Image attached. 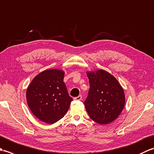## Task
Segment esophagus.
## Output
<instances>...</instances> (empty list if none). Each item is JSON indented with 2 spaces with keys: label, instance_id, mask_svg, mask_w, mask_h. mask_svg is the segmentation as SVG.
<instances>
[{
  "label": "esophagus",
  "instance_id": "1",
  "mask_svg": "<svg viewBox=\"0 0 154 154\" xmlns=\"http://www.w3.org/2000/svg\"><path fill=\"white\" fill-rule=\"evenodd\" d=\"M74 100H82V96L79 95V96L77 97H75V98H74Z\"/></svg>",
  "mask_w": 154,
  "mask_h": 154
}]
</instances>
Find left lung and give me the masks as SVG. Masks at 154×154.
Here are the masks:
<instances>
[{
  "instance_id": "obj_1",
  "label": "left lung",
  "mask_w": 154,
  "mask_h": 154,
  "mask_svg": "<svg viewBox=\"0 0 154 154\" xmlns=\"http://www.w3.org/2000/svg\"><path fill=\"white\" fill-rule=\"evenodd\" d=\"M90 89L85 101L89 116L99 124H107L115 120L125 104L123 88L109 72L103 69L87 71Z\"/></svg>"
}]
</instances>
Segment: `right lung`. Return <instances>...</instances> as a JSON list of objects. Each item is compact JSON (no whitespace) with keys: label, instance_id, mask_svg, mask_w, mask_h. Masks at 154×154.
I'll return each instance as SVG.
<instances>
[{"label":"right lung","instance_id":"obj_1","mask_svg":"<svg viewBox=\"0 0 154 154\" xmlns=\"http://www.w3.org/2000/svg\"><path fill=\"white\" fill-rule=\"evenodd\" d=\"M65 72L52 69L35 76L26 90L31 112L42 122L54 124L64 116L73 99L63 82Z\"/></svg>","mask_w":154,"mask_h":154}]
</instances>
